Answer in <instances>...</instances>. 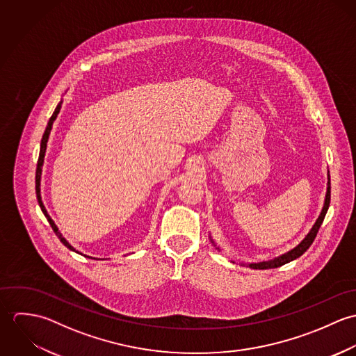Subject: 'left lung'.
<instances>
[{"mask_svg": "<svg viewBox=\"0 0 356 356\" xmlns=\"http://www.w3.org/2000/svg\"><path fill=\"white\" fill-rule=\"evenodd\" d=\"M329 204H330V175L327 174V189H326V196H325V203H323V207H322V211H321V213H319L316 222L314 223V226H312L311 230L308 232V234L302 240V243H300L299 245H296L293 250L288 251L286 254H280V256H277V257H274V259H271V260H264V261H259V263H250V264H247V266L251 267V268H256V270L275 268V267H281V266H284V264H286V263H289V261H292V260L300 257V256L305 254V251L311 247V244L314 243V240H315V237H316V233H318V230H319V227H321V225H322V222H323V219H325V215H326V212H327ZM211 241H212V240H211ZM212 244H213V241H212ZM213 245H215V244H213ZM216 250H219V248H216ZM243 264H244V263H243Z\"/></svg>", "mask_w": 356, "mask_h": 356, "instance_id": "left-lung-1", "label": "left lung"}]
</instances>
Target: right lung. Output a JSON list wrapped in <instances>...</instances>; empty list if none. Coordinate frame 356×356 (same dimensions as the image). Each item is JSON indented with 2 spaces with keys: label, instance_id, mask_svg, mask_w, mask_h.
Wrapping results in <instances>:
<instances>
[{
  "label": "right lung",
  "instance_id": "obj_1",
  "mask_svg": "<svg viewBox=\"0 0 356 356\" xmlns=\"http://www.w3.org/2000/svg\"><path fill=\"white\" fill-rule=\"evenodd\" d=\"M61 104H63V102H60L57 104V106H56V109H54V112H53V115H51V119H49V122H48V126H47V129H45V133H44V136H42V140H41V149H40V157H38V163H37V172H35V192H37V200H38V204H40V207H41V209H42L44 215L47 216L48 222L51 223V229H53V232L56 233V236L60 238V241H61V243H63L68 250H71V251H74V252L79 254L78 251H75V248H74V247H72V245H71V244H70V243L63 237V234L58 232V229H57L56 223L53 222V219L49 216V213H48V211H47L45 205L42 203V199H41V175H42V165H44V159H45V152H47V144H48V140H49L51 124H53L54 119L57 118V115H58V112H60ZM86 257H90V256H86ZM90 259H95V257H90Z\"/></svg>",
  "mask_w": 356,
  "mask_h": 356
}]
</instances>
